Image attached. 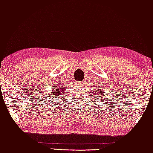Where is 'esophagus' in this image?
Returning a JSON list of instances; mask_svg holds the SVG:
<instances>
[{
	"instance_id": "34e87169",
	"label": "esophagus",
	"mask_w": 153,
	"mask_h": 153,
	"mask_svg": "<svg viewBox=\"0 0 153 153\" xmlns=\"http://www.w3.org/2000/svg\"><path fill=\"white\" fill-rule=\"evenodd\" d=\"M79 85L80 87H82V86H83V84H82V82H79Z\"/></svg>"
}]
</instances>
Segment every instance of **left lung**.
Instances as JSON below:
<instances>
[{
    "mask_svg": "<svg viewBox=\"0 0 153 153\" xmlns=\"http://www.w3.org/2000/svg\"><path fill=\"white\" fill-rule=\"evenodd\" d=\"M98 93H99V92H98ZM100 95H98V97H100Z\"/></svg>",
    "mask_w": 153,
    "mask_h": 153,
    "instance_id": "8db88e82",
    "label": "left lung"
}]
</instances>
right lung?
<instances>
[{"mask_svg": "<svg viewBox=\"0 0 153 153\" xmlns=\"http://www.w3.org/2000/svg\"><path fill=\"white\" fill-rule=\"evenodd\" d=\"M53 92L52 93H51V96L52 97H53V96H56V95H61V93H63V92H64V89L63 88H54L53 89Z\"/></svg>", "mask_w": 153, "mask_h": 153, "instance_id": "add662e5", "label": "right lung"}]
</instances>
